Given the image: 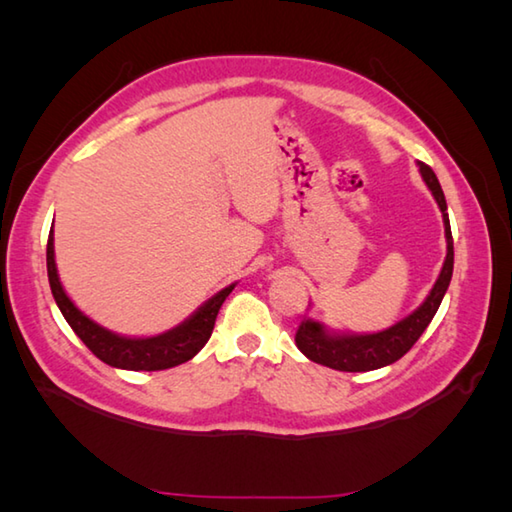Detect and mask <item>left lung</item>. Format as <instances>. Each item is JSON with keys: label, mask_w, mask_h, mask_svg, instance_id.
<instances>
[{"label": "left lung", "mask_w": 512, "mask_h": 512, "mask_svg": "<svg viewBox=\"0 0 512 512\" xmlns=\"http://www.w3.org/2000/svg\"><path fill=\"white\" fill-rule=\"evenodd\" d=\"M422 180L427 182L429 191L436 198L440 211H442V222H444V237H447V259H444V266L440 270V277L436 284H433L427 299L422 301L418 310H413L409 317L398 321L391 328L376 332V334H336L328 332L319 321L306 319L301 321L299 330L295 334V343L299 350L306 354L310 361L339 369V372H372V369L385 367L396 363L398 358L405 356L413 343H416L422 332L427 330L431 319L436 317L440 303L444 299V292H447L453 275V235H451V224H449V213H447V200H444V193L436 173L429 165L418 162Z\"/></svg>", "instance_id": "1"}]
</instances>
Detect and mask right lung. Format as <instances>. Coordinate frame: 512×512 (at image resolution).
I'll return each mask as SVG.
<instances>
[{
    "mask_svg": "<svg viewBox=\"0 0 512 512\" xmlns=\"http://www.w3.org/2000/svg\"><path fill=\"white\" fill-rule=\"evenodd\" d=\"M46 262H48V281L52 297L65 321L70 323L74 334L88 345V350L101 358L103 363L118 367V369H132V372H158V369H169L191 361L198 354L206 341L211 339L213 325L220 312L224 299L231 295L235 284L217 292L206 303L195 310L191 317L176 325L169 332H162L158 336H149V339H129V336L114 334L110 330L101 328L90 317L74 306L57 275V264H54V237L50 231L48 248H46Z\"/></svg>",
    "mask_w": 512,
    "mask_h": 512,
    "instance_id": "1",
    "label": "right lung"
}]
</instances>
